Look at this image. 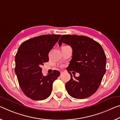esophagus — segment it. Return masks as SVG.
<instances>
[{
	"label": "esophagus",
	"mask_w": 120,
	"mask_h": 120,
	"mask_svg": "<svg viewBox=\"0 0 120 120\" xmlns=\"http://www.w3.org/2000/svg\"><path fill=\"white\" fill-rule=\"evenodd\" d=\"M64 73V71H63V70H62V71H60V73L61 74H63Z\"/></svg>",
	"instance_id": "esophagus-1"
}]
</instances>
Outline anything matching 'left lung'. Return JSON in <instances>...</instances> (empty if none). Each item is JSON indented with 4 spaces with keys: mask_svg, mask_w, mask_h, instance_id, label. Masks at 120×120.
<instances>
[{
    "mask_svg": "<svg viewBox=\"0 0 120 120\" xmlns=\"http://www.w3.org/2000/svg\"><path fill=\"white\" fill-rule=\"evenodd\" d=\"M70 45L73 56L67 70L71 76L65 84L68 94L76 99H85L94 94L106 73V56L99 43L84 36L64 35L59 41ZM74 71L80 76L72 79L70 72Z\"/></svg>",
    "mask_w": 120,
    "mask_h": 120,
    "instance_id": "obj_1",
    "label": "left lung"
}]
</instances>
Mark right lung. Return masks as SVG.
<instances>
[{"instance_id":"obj_1","label":"right lung","mask_w":120,"mask_h":120,"mask_svg":"<svg viewBox=\"0 0 120 120\" xmlns=\"http://www.w3.org/2000/svg\"><path fill=\"white\" fill-rule=\"evenodd\" d=\"M61 35H44L23 42L15 56V73L20 86L26 97L34 100H42L50 96L53 83L60 73L43 75L41 67L48 62L49 53L58 41Z\"/></svg>"}]
</instances>
